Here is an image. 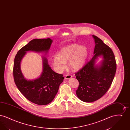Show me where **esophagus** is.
<instances>
[{
  "label": "esophagus",
  "mask_w": 130,
  "mask_h": 130,
  "mask_svg": "<svg viewBox=\"0 0 130 130\" xmlns=\"http://www.w3.org/2000/svg\"><path fill=\"white\" fill-rule=\"evenodd\" d=\"M72 77H73V76H72V75H71V74H66V75H65V79H70L71 78H72Z\"/></svg>",
  "instance_id": "obj_1"
}]
</instances>
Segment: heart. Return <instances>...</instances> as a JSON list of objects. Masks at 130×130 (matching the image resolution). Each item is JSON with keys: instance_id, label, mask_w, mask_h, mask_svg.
Segmentation results:
<instances>
[{"instance_id": "b5f03b06", "label": "heart", "mask_w": 130, "mask_h": 130, "mask_svg": "<svg viewBox=\"0 0 130 130\" xmlns=\"http://www.w3.org/2000/svg\"><path fill=\"white\" fill-rule=\"evenodd\" d=\"M88 51L86 47L78 44H73L62 49L60 54L54 56L53 63L58 72H62L66 67V62L70 61V67L76 70L82 67L86 61Z\"/></svg>"}]
</instances>
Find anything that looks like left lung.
I'll use <instances>...</instances> for the list:
<instances>
[{"label": "left lung", "mask_w": 130, "mask_h": 130, "mask_svg": "<svg viewBox=\"0 0 130 130\" xmlns=\"http://www.w3.org/2000/svg\"><path fill=\"white\" fill-rule=\"evenodd\" d=\"M92 37L95 42L93 56L75 74L79 83L76 95L85 102L95 101L105 94L111 85L117 70L111 49L99 37ZM99 57L102 60L96 64Z\"/></svg>", "instance_id": "obj_1"}]
</instances>
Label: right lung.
<instances>
[{
	"label": "right lung",
	"mask_w": 130,
	"mask_h": 130,
	"mask_svg": "<svg viewBox=\"0 0 130 130\" xmlns=\"http://www.w3.org/2000/svg\"><path fill=\"white\" fill-rule=\"evenodd\" d=\"M52 42L51 38L31 40L19 50L14 60L13 75L16 86L27 99L37 105H47L53 100L64 77L63 74H57L52 70L45 56L42 57V73L34 79L28 80L24 77L21 71L20 64L27 52L44 53L46 56Z\"/></svg>",
	"instance_id": "add662e5"
}]
</instances>
